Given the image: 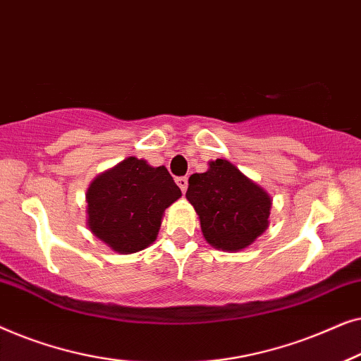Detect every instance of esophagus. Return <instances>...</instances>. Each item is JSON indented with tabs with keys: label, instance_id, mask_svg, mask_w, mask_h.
<instances>
[{
	"label": "esophagus",
	"instance_id": "esophagus-1",
	"mask_svg": "<svg viewBox=\"0 0 361 361\" xmlns=\"http://www.w3.org/2000/svg\"><path fill=\"white\" fill-rule=\"evenodd\" d=\"M176 182H177V185H179V189L182 192L187 190V185H189V180H187V177H177Z\"/></svg>",
	"mask_w": 361,
	"mask_h": 361
}]
</instances>
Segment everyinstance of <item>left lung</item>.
Returning a JSON list of instances; mask_svg holds the SVG:
<instances>
[{
	"instance_id": "1",
	"label": "left lung",
	"mask_w": 361,
	"mask_h": 361,
	"mask_svg": "<svg viewBox=\"0 0 361 361\" xmlns=\"http://www.w3.org/2000/svg\"><path fill=\"white\" fill-rule=\"evenodd\" d=\"M209 171L189 177L187 200L199 215L207 243L221 251H240L269 225L271 197L226 159L209 162Z\"/></svg>"
}]
</instances>
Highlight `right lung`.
I'll list each match as a JSON object with an SVG mask.
<instances>
[{
    "instance_id": "obj_1",
    "label": "right lung",
    "mask_w": 361,
    "mask_h": 361,
    "mask_svg": "<svg viewBox=\"0 0 361 361\" xmlns=\"http://www.w3.org/2000/svg\"><path fill=\"white\" fill-rule=\"evenodd\" d=\"M164 166L126 157L102 172L87 190V225L97 238L121 255L141 251L156 240L162 215L179 199Z\"/></svg>"
}]
</instances>
